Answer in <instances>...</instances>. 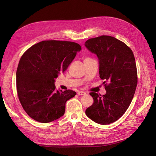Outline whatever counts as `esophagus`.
Returning <instances> with one entry per match:
<instances>
[{
    "label": "esophagus",
    "instance_id": "34e87169",
    "mask_svg": "<svg viewBox=\"0 0 156 156\" xmlns=\"http://www.w3.org/2000/svg\"><path fill=\"white\" fill-rule=\"evenodd\" d=\"M77 94H78V95H85L86 93L84 92H82V91H78V93H77Z\"/></svg>",
    "mask_w": 156,
    "mask_h": 156
}]
</instances>
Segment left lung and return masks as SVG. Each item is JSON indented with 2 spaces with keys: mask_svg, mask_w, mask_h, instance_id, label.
Returning a JSON list of instances; mask_svg holds the SVG:
<instances>
[{
  "mask_svg": "<svg viewBox=\"0 0 156 156\" xmlns=\"http://www.w3.org/2000/svg\"><path fill=\"white\" fill-rule=\"evenodd\" d=\"M85 45L99 58L100 78L106 90L103 95L90 94L94 103L86 115L97 123L111 124L123 115L133 98L138 82L135 57L127 45L111 36L90 38Z\"/></svg>",
  "mask_w": 156,
  "mask_h": 156,
  "instance_id": "left-lung-1",
  "label": "left lung"
}]
</instances>
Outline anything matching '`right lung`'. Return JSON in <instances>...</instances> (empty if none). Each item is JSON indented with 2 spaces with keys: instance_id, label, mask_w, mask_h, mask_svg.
<instances>
[{
  "instance_id": "add662e5",
  "label": "right lung",
  "mask_w": 156,
  "mask_h": 156,
  "mask_svg": "<svg viewBox=\"0 0 156 156\" xmlns=\"http://www.w3.org/2000/svg\"><path fill=\"white\" fill-rule=\"evenodd\" d=\"M81 50L73 42L44 40L23 54L16 71V88L23 109L32 119L46 123L64 115L66 103L76 93L57 90L55 78Z\"/></svg>"
}]
</instances>
